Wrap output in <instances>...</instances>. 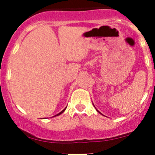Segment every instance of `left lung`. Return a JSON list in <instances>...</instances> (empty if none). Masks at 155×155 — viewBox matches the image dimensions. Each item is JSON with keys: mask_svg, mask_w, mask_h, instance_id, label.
<instances>
[{"mask_svg": "<svg viewBox=\"0 0 155 155\" xmlns=\"http://www.w3.org/2000/svg\"><path fill=\"white\" fill-rule=\"evenodd\" d=\"M98 112H99V111H98Z\"/></svg>", "mask_w": 155, "mask_h": 155, "instance_id": "1", "label": "left lung"}]
</instances>
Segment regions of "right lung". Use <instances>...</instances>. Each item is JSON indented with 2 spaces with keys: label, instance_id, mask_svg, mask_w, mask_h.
<instances>
[{
  "label": "right lung",
  "instance_id": "obj_1",
  "mask_svg": "<svg viewBox=\"0 0 155 155\" xmlns=\"http://www.w3.org/2000/svg\"><path fill=\"white\" fill-rule=\"evenodd\" d=\"M65 109H66V108H65V109H64V110H63V111H61V112H60V113H58V115H54V116H58V115H61V113H63V112H64V110H65Z\"/></svg>",
  "mask_w": 155,
  "mask_h": 155
}]
</instances>
